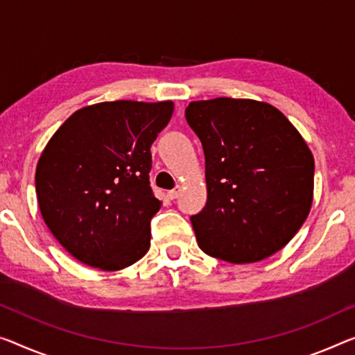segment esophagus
Wrapping results in <instances>:
<instances>
[{"label": "esophagus", "mask_w": 355, "mask_h": 355, "mask_svg": "<svg viewBox=\"0 0 355 355\" xmlns=\"http://www.w3.org/2000/svg\"><path fill=\"white\" fill-rule=\"evenodd\" d=\"M179 192H181V187H176V189L170 190V192H168L166 195H168V198H170V200H176L179 196Z\"/></svg>", "instance_id": "34e87169"}]
</instances>
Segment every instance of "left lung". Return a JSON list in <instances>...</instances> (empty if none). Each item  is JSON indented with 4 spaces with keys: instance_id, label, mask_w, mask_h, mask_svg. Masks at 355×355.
I'll list each match as a JSON object with an SVG mask.
<instances>
[{
    "instance_id": "1",
    "label": "left lung",
    "mask_w": 355,
    "mask_h": 355,
    "mask_svg": "<svg viewBox=\"0 0 355 355\" xmlns=\"http://www.w3.org/2000/svg\"><path fill=\"white\" fill-rule=\"evenodd\" d=\"M185 119L205 152L208 200L190 217L201 250L232 263L281 250L313 203L314 159L302 135L254 100L193 101Z\"/></svg>"
}]
</instances>
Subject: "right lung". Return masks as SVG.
<instances>
[{"label": "right lung", "instance_id": "1", "mask_svg": "<svg viewBox=\"0 0 355 355\" xmlns=\"http://www.w3.org/2000/svg\"><path fill=\"white\" fill-rule=\"evenodd\" d=\"M171 101H106L74 112L49 141L36 195L49 230L83 263L106 271L150 248V146L173 116Z\"/></svg>", "mask_w": 355, "mask_h": 355}]
</instances>
